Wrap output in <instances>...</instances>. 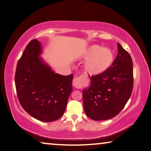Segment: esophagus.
I'll use <instances>...</instances> for the list:
<instances>
[{
  "instance_id": "1",
  "label": "esophagus",
  "mask_w": 151,
  "mask_h": 151,
  "mask_svg": "<svg viewBox=\"0 0 151 151\" xmlns=\"http://www.w3.org/2000/svg\"><path fill=\"white\" fill-rule=\"evenodd\" d=\"M82 84V80L80 78H75L73 80V85L76 88H80Z\"/></svg>"
}]
</instances>
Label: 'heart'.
Wrapping results in <instances>:
<instances>
[{"instance_id":"obj_1","label":"heart","mask_w":151,"mask_h":151,"mask_svg":"<svg viewBox=\"0 0 151 151\" xmlns=\"http://www.w3.org/2000/svg\"><path fill=\"white\" fill-rule=\"evenodd\" d=\"M86 61L84 69L90 76H99L108 70L114 60L112 50L108 47H102L99 45H92L84 54Z\"/></svg>"}]
</instances>
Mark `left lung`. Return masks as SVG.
Listing matches in <instances>:
<instances>
[{
	"label": "left lung",
	"instance_id": "obj_1",
	"mask_svg": "<svg viewBox=\"0 0 151 151\" xmlns=\"http://www.w3.org/2000/svg\"><path fill=\"white\" fill-rule=\"evenodd\" d=\"M117 45V56L110 68L99 76H91L90 86L83 90L84 112L94 121H106L116 116L132 95V57L120 43Z\"/></svg>",
	"mask_w": 151,
	"mask_h": 151
}]
</instances>
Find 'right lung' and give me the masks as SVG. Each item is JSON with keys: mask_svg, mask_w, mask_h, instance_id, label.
<instances>
[{"mask_svg": "<svg viewBox=\"0 0 151 151\" xmlns=\"http://www.w3.org/2000/svg\"><path fill=\"white\" fill-rule=\"evenodd\" d=\"M41 54V43L37 39L28 43L17 63L15 83L24 110L39 121L52 122L65 112L73 76L54 73Z\"/></svg>", "mask_w": 151, "mask_h": 151, "instance_id": "right-lung-1", "label": "right lung"}]
</instances>
